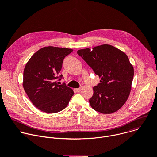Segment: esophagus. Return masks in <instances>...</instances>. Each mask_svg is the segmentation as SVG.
Instances as JSON below:
<instances>
[{
    "mask_svg": "<svg viewBox=\"0 0 157 157\" xmlns=\"http://www.w3.org/2000/svg\"><path fill=\"white\" fill-rule=\"evenodd\" d=\"M81 89H82V87H80V88H79L76 89L75 90H76V91H77V92H80L81 90Z\"/></svg>",
    "mask_w": 157,
    "mask_h": 157,
    "instance_id": "34e87169",
    "label": "esophagus"
}]
</instances>
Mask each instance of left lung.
<instances>
[{
  "label": "left lung",
  "instance_id": "8db88e82",
  "mask_svg": "<svg viewBox=\"0 0 157 157\" xmlns=\"http://www.w3.org/2000/svg\"><path fill=\"white\" fill-rule=\"evenodd\" d=\"M94 73L101 78L89 99L96 111L110 114L120 109L129 96L134 69L126 54L115 47L103 44L78 51Z\"/></svg>",
  "mask_w": 157,
  "mask_h": 157
}]
</instances>
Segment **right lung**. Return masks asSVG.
<instances>
[{"instance_id": "right-lung-1", "label": "right lung", "mask_w": 157, "mask_h": 157, "mask_svg": "<svg viewBox=\"0 0 157 157\" xmlns=\"http://www.w3.org/2000/svg\"><path fill=\"white\" fill-rule=\"evenodd\" d=\"M73 49L45 47L34 53L26 64L23 87L33 105L39 109L55 113L64 109L74 94L59 76L65 57Z\"/></svg>"}]
</instances>
